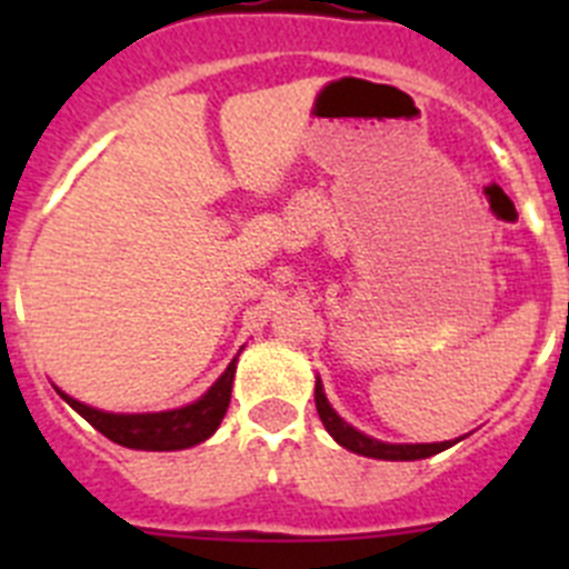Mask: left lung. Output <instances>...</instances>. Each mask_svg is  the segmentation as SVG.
<instances>
[{"label": "left lung", "mask_w": 569, "mask_h": 569, "mask_svg": "<svg viewBox=\"0 0 569 569\" xmlns=\"http://www.w3.org/2000/svg\"><path fill=\"white\" fill-rule=\"evenodd\" d=\"M316 410H319V419L321 425H325V430H328V433L333 436L345 450L367 456V459H381V461L430 459V456L441 453V450H447V447H453L456 441L465 439V436H461V439L433 441V445H390V441H379L373 439V436H365L361 430H356L353 425H347V421L336 413L333 405H330L328 396H325V385H321V379H316Z\"/></svg>", "instance_id": "left-lung-1"}]
</instances>
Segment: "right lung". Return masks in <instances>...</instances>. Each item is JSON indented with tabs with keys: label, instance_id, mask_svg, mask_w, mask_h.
Wrapping results in <instances>:
<instances>
[{
	"label": "right lung",
	"instance_id": "obj_1",
	"mask_svg": "<svg viewBox=\"0 0 569 569\" xmlns=\"http://www.w3.org/2000/svg\"><path fill=\"white\" fill-rule=\"evenodd\" d=\"M236 361H239V356H233L228 370L210 385L202 399L176 407V410H162V413H108V410H97V407L84 405V401H77L59 387L57 393L84 421H90L99 433L108 436L116 445L130 447V450H156V453L188 450V447L202 445L204 439H210L216 433V427L222 425L230 405V390H233Z\"/></svg>",
	"mask_w": 569,
	"mask_h": 569
}]
</instances>
